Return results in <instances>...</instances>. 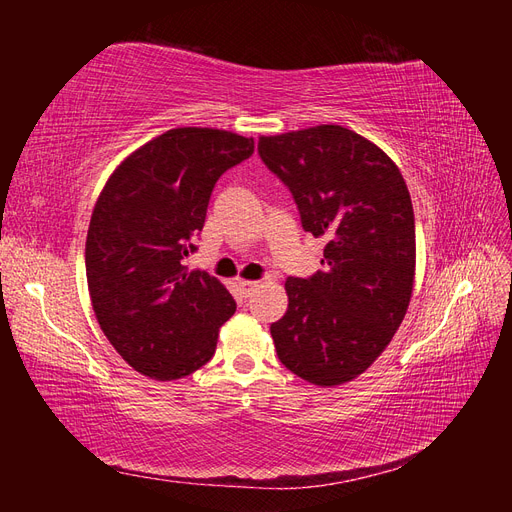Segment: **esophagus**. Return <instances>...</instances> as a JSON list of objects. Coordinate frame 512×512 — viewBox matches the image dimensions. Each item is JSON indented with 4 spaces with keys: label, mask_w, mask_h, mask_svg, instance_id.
I'll list each match as a JSON object with an SVG mask.
<instances>
[{
    "label": "esophagus",
    "mask_w": 512,
    "mask_h": 512,
    "mask_svg": "<svg viewBox=\"0 0 512 512\" xmlns=\"http://www.w3.org/2000/svg\"><path fill=\"white\" fill-rule=\"evenodd\" d=\"M239 286L241 290L245 292V297H250L252 290H256L260 286V282H252V280H239Z\"/></svg>",
    "instance_id": "34e87169"
}]
</instances>
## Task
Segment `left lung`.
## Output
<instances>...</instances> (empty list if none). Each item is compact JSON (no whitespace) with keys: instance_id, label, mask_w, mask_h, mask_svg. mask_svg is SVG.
Segmentation results:
<instances>
[{"instance_id":"left-lung-1","label":"left lung","mask_w":512,"mask_h":512,"mask_svg":"<svg viewBox=\"0 0 512 512\" xmlns=\"http://www.w3.org/2000/svg\"><path fill=\"white\" fill-rule=\"evenodd\" d=\"M260 158L297 200L301 224L324 239V267L288 277L286 314L271 324L280 361L316 386L359 378L404 320L416 271L408 185L386 153L344 126L258 138Z\"/></svg>"}]
</instances>
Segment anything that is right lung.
Instances as JSON below:
<instances>
[{"label":"right lung","mask_w":512,"mask_h":512,"mask_svg":"<svg viewBox=\"0 0 512 512\" xmlns=\"http://www.w3.org/2000/svg\"><path fill=\"white\" fill-rule=\"evenodd\" d=\"M254 153V138L218 128H173L113 170L91 211L85 271L102 333L134 371L179 380L215 352L237 303L183 258L205 226L215 181Z\"/></svg>","instance_id":"add662e5"}]
</instances>
